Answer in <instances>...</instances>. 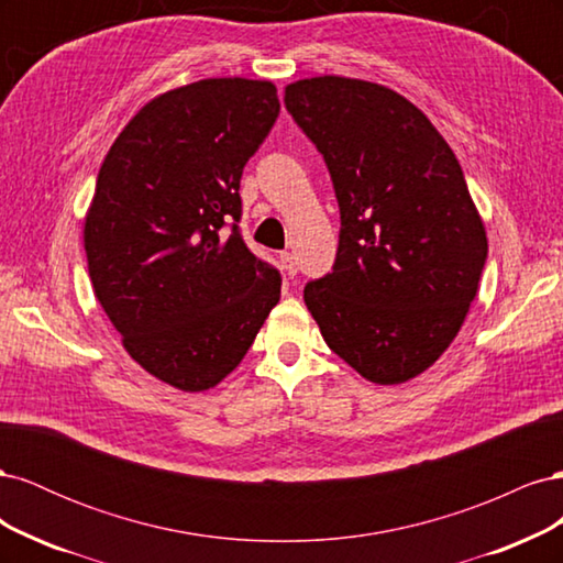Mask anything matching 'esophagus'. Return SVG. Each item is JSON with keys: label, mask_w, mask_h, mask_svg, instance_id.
Wrapping results in <instances>:
<instances>
[{"label": "esophagus", "mask_w": 563, "mask_h": 563, "mask_svg": "<svg viewBox=\"0 0 563 563\" xmlns=\"http://www.w3.org/2000/svg\"><path fill=\"white\" fill-rule=\"evenodd\" d=\"M279 261H282V267L288 277H294L298 272V263H296V255L288 253V251H282L279 253Z\"/></svg>", "instance_id": "esophagus-1"}]
</instances>
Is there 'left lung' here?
Listing matches in <instances>:
<instances>
[{
  "instance_id": "1",
  "label": "left lung",
  "mask_w": 563,
  "mask_h": 563,
  "mask_svg": "<svg viewBox=\"0 0 563 563\" xmlns=\"http://www.w3.org/2000/svg\"><path fill=\"white\" fill-rule=\"evenodd\" d=\"M284 106L327 164L340 209L331 272L305 284L327 345L371 383L432 366L467 317L488 244L453 150L378 84L314 77Z\"/></svg>"
}]
</instances>
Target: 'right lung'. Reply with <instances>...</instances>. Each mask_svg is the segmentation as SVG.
Wrapping results in <instances>:
<instances>
[{
  "mask_svg": "<svg viewBox=\"0 0 563 563\" xmlns=\"http://www.w3.org/2000/svg\"><path fill=\"white\" fill-rule=\"evenodd\" d=\"M277 117L272 81H195L147 103L100 166L84 225L96 298L133 360L178 389L223 380L279 302V269L240 230L244 166Z\"/></svg>",
  "mask_w": 563,
  "mask_h": 563,
  "instance_id": "add662e5",
  "label": "right lung"
}]
</instances>
